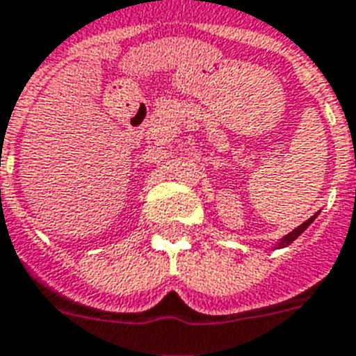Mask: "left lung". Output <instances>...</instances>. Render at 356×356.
Listing matches in <instances>:
<instances>
[{
  "instance_id": "8db88e82",
  "label": "left lung",
  "mask_w": 356,
  "mask_h": 356,
  "mask_svg": "<svg viewBox=\"0 0 356 356\" xmlns=\"http://www.w3.org/2000/svg\"><path fill=\"white\" fill-rule=\"evenodd\" d=\"M314 218H316V215H314V217L309 218V220H305V222L301 224V226L296 227L294 232H291V233H289V235H285V237L281 238V243H277V248H285V246H289V244H291V243H294L296 238L300 237L301 233L305 232L307 227L311 226V222H312V220H314Z\"/></svg>"
}]
</instances>
